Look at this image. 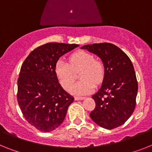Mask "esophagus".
I'll list each match as a JSON object with an SVG mask.
<instances>
[{"label":"esophagus","instance_id":"obj_1","mask_svg":"<svg viewBox=\"0 0 152 152\" xmlns=\"http://www.w3.org/2000/svg\"><path fill=\"white\" fill-rule=\"evenodd\" d=\"M74 99H75V100H84L85 97H83V96H76Z\"/></svg>","mask_w":152,"mask_h":152}]
</instances>
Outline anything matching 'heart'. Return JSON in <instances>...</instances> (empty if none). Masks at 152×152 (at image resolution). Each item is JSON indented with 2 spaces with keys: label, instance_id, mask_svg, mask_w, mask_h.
Listing matches in <instances>:
<instances>
[{
  "label": "heart",
  "instance_id": "heart-1",
  "mask_svg": "<svg viewBox=\"0 0 152 152\" xmlns=\"http://www.w3.org/2000/svg\"><path fill=\"white\" fill-rule=\"evenodd\" d=\"M81 70L79 77L81 80L69 89L70 94L84 96L94 91L95 83H100L104 75V65L96 60L94 55L85 51H78L69 57V64L58 60L55 66V72L61 86L68 90L75 80V72Z\"/></svg>",
  "mask_w": 152,
  "mask_h": 152
}]
</instances>
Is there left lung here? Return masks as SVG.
Masks as SVG:
<instances>
[{
    "mask_svg": "<svg viewBox=\"0 0 152 152\" xmlns=\"http://www.w3.org/2000/svg\"><path fill=\"white\" fill-rule=\"evenodd\" d=\"M80 48L97 56L104 67L101 86L92 96L96 107L90 113L91 119L108 130L122 125L136 105L137 81L131 59L111 43L86 45Z\"/></svg>",
    "mask_w": 152,
    "mask_h": 152,
    "instance_id": "8db88e82",
    "label": "left lung"
}]
</instances>
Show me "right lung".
I'll return each instance as SVG.
<instances>
[{"label": "right lung", "instance_id": "obj_1", "mask_svg": "<svg viewBox=\"0 0 152 152\" xmlns=\"http://www.w3.org/2000/svg\"><path fill=\"white\" fill-rule=\"evenodd\" d=\"M80 46L50 42L35 48L21 66L18 80V102L31 125L50 132L63 122L74 98L58 83L55 66L61 56Z\"/></svg>", "mask_w": 152, "mask_h": 152}]
</instances>
